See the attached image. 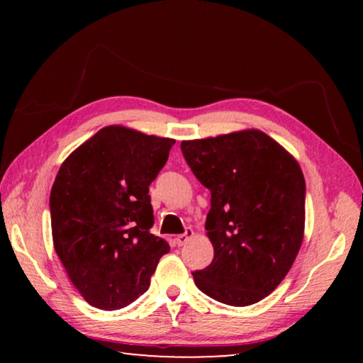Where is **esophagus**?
<instances>
[{
  "label": "esophagus",
  "instance_id": "34e87169",
  "mask_svg": "<svg viewBox=\"0 0 363 363\" xmlns=\"http://www.w3.org/2000/svg\"><path fill=\"white\" fill-rule=\"evenodd\" d=\"M192 237H194V230L192 229H187L186 232L181 233V235H177L174 238V242H176L177 247H182V245H186Z\"/></svg>",
  "mask_w": 363,
  "mask_h": 363
}]
</instances>
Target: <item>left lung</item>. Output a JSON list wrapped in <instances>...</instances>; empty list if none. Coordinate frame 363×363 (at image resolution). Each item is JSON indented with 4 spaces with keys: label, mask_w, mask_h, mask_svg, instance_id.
<instances>
[{
    "label": "left lung",
    "mask_w": 363,
    "mask_h": 363,
    "mask_svg": "<svg viewBox=\"0 0 363 363\" xmlns=\"http://www.w3.org/2000/svg\"><path fill=\"white\" fill-rule=\"evenodd\" d=\"M190 169L211 192L206 235L211 264L192 272L195 285L229 306L272 293L299 253L306 223V181L299 163L259 130L182 140Z\"/></svg>",
    "instance_id": "1"
}]
</instances>
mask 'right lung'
<instances>
[{
	"instance_id": "1",
	"label": "right lung",
	"mask_w": 363,
	"mask_h": 363,
	"mask_svg": "<svg viewBox=\"0 0 363 363\" xmlns=\"http://www.w3.org/2000/svg\"><path fill=\"white\" fill-rule=\"evenodd\" d=\"M174 139L112 125L97 131L60 164L51 189L54 250L86 303L121 309L150 286L169 251L150 233L149 186Z\"/></svg>"
}]
</instances>
